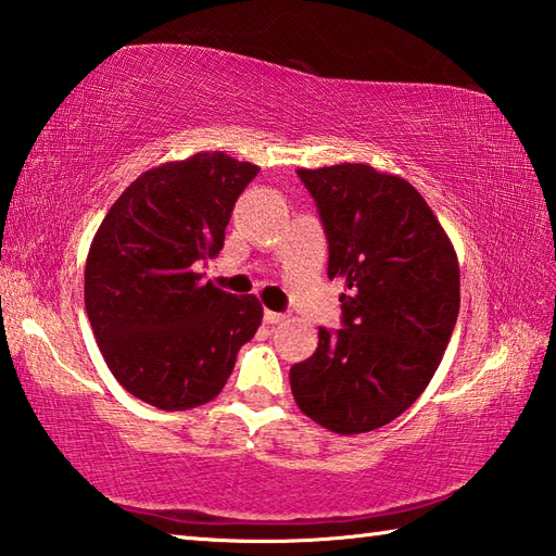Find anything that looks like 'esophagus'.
<instances>
[{
	"label": "esophagus",
	"mask_w": 556,
	"mask_h": 556,
	"mask_svg": "<svg viewBox=\"0 0 556 556\" xmlns=\"http://www.w3.org/2000/svg\"><path fill=\"white\" fill-rule=\"evenodd\" d=\"M282 319H286V314H280V312H270V309H266V312H264V321H266V324H280Z\"/></svg>",
	"instance_id": "1"
}]
</instances>
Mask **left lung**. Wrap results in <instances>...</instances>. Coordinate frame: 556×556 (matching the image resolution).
Masks as SVG:
<instances>
[{
    "instance_id": "1",
    "label": "left lung",
    "mask_w": 556,
    "mask_h": 556,
    "mask_svg": "<svg viewBox=\"0 0 556 556\" xmlns=\"http://www.w3.org/2000/svg\"><path fill=\"white\" fill-rule=\"evenodd\" d=\"M329 239V278H341L343 329L290 368L302 414L331 433L394 421L431 382L459 312L455 247L424 195L370 164L298 169Z\"/></svg>"
}]
</instances>
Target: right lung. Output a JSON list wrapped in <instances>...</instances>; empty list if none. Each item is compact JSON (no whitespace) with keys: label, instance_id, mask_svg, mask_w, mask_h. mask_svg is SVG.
I'll return each instance as SVG.
<instances>
[{"label":"right lung","instance_id":"add662e5","mask_svg":"<svg viewBox=\"0 0 556 556\" xmlns=\"http://www.w3.org/2000/svg\"><path fill=\"white\" fill-rule=\"evenodd\" d=\"M258 166L198 152L140 174L91 239L84 305L99 351L125 390L162 412L207 404L254 339L264 307L195 270L225 244L237 198Z\"/></svg>","mask_w":556,"mask_h":556}]
</instances>
